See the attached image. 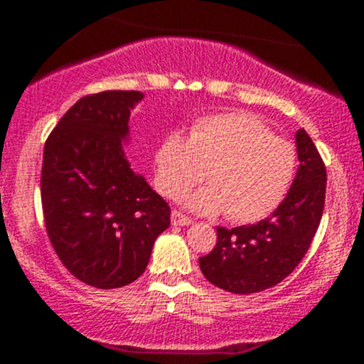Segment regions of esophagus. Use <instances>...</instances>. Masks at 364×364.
Listing matches in <instances>:
<instances>
[{
    "instance_id": "34e87169",
    "label": "esophagus",
    "mask_w": 364,
    "mask_h": 364,
    "mask_svg": "<svg viewBox=\"0 0 364 364\" xmlns=\"http://www.w3.org/2000/svg\"><path fill=\"white\" fill-rule=\"evenodd\" d=\"M171 220H172V223H174V225H190V223L193 222L190 216L183 215V213L178 211V209H174V211L171 213Z\"/></svg>"
}]
</instances>
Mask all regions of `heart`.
<instances>
[{
  "mask_svg": "<svg viewBox=\"0 0 364 364\" xmlns=\"http://www.w3.org/2000/svg\"><path fill=\"white\" fill-rule=\"evenodd\" d=\"M296 171L294 146L241 111L199 117L190 135L171 132L155 151V185L161 196H181L205 172L211 183L190 193L186 204L205 215L227 211L237 223L269 216L291 190Z\"/></svg>",
  "mask_w": 364,
  "mask_h": 364,
  "instance_id": "1",
  "label": "heart"
}]
</instances>
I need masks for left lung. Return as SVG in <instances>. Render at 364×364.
<instances>
[{
	"mask_svg": "<svg viewBox=\"0 0 364 364\" xmlns=\"http://www.w3.org/2000/svg\"><path fill=\"white\" fill-rule=\"evenodd\" d=\"M296 146L299 167L273 215L253 225L218 227L215 248L199 259L216 287L234 294L266 291L287 278L310 248L324 211L326 165L303 128Z\"/></svg>",
	"mask_w": 364,
	"mask_h": 364,
	"instance_id": "left-lung-1",
	"label": "left lung"
}]
</instances>
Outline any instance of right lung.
<instances>
[{"label": "right lung", "mask_w": 364, "mask_h": 364, "mask_svg": "<svg viewBox=\"0 0 364 364\" xmlns=\"http://www.w3.org/2000/svg\"><path fill=\"white\" fill-rule=\"evenodd\" d=\"M141 91H102L68 109L43 148L42 208L50 245L77 280L117 289L144 273L171 208L132 171L121 142Z\"/></svg>", "instance_id": "add662e5"}]
</instances>
